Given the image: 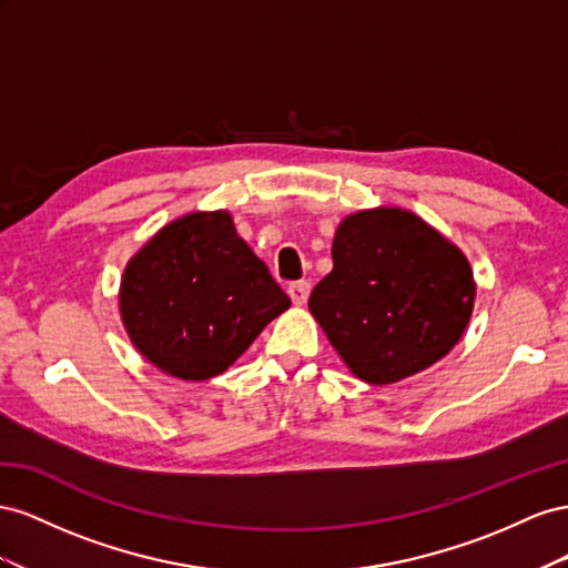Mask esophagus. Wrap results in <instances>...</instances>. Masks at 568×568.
I'll return each mask as SVG.
<instances>
[{
    "label": "esophagus",
    "instance_id": "1",
    "mask_svg": "<svg viewBox=\"0 0 568 568\" xmlns=\"http://www.w3.org/2000/svg\"><path fill=\"white\" fill-rule=\"evenodd\" d=\"M310 293H312V285L306 281H297L287 287V295L295 306H304L306 300H310Z\"/></svg>",
    "mask_w": 568,
    "mask_h": 568
}]
</instances>
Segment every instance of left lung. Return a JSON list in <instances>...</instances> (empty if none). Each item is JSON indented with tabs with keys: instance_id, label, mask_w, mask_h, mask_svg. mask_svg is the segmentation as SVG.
<instances>
[{
	"instance_id": "left-lung-1",
	"label": "left lung",
	"mask_w": 568,
	"mask_h": 568,
	"mask_svg": "<svg viewBox=\"0 0 568 568\" xmlns=\"http://www.w3.org/2000/svg\"><path fill=\"white\" fill-rule=\"evenodd\" d=\"M333 271L310 312L352 374L390 385L430 368L474 314L466 254L409 209H359L337 223Z\"/></svg>"
}]
</instances>
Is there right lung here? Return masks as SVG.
<instances>
[{
	"instance_id": "obj_1",
	"label": "right lung",
	"mask_w": 568,
	"mask_h": 568,
	"mask_svg": "<svg viewBox=\"0 0 568 568\" xmlns=\"http://www.w3.org/2000/svg\"><path fill=\"white\" fill-rule=\"evenodd\" d=\"M290 306L231 212H190L159 229L125 264L119 312L133 347L178 381L233 366Z\"/></svg>"
}]
</instances>
